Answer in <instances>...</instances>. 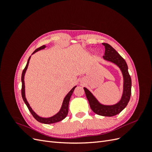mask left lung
Returning a JSON list of instances; mask_svg holds the SVG:
<instances>
[{"label":"left lung","mask_w":152,"mask_h":152,"mask_svg":"<svg viewBox=\"0 0 152 152\" xmlns=\"http://www.w3.org/2000/svg\"><path fill=\"white\" fill-rule=\"evenodd\" d=\"M104 45L105 52L103 58L105 60L111 61L117 65L122 72L124 77V91L120 102L114 105H103L100 104L91 92L84 87L86 97L89 101L90 107L93 111L104 117H112L121 113L126 107L131 94V78L128 72L127 65L124 59L115 49L107 43H103Z\"/></svg>","instance_id":"1"}]
</instances>
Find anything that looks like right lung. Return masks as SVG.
I'll use <instances>...</instances> for the list:
<instances>
[{"instance_id": "1", "label": "right lung", "mask_w": 152, "mask_h": 152, "mask_svg": "<svg viewBox=\"0 0 152 152\" xmlns=\"http://www.w3.org/2000/svg\"><path fill=\"white\" fill-rule=\"evenodd\" d=\"M45 48V45H42V46H41L39 48H37V49L35 50V51L32 53V54H34L35 53H36L37 51H38L39 50L41 49H43ZM30 57H29L28 59V61H27L26 63V65L25 66V68H24L23 71L22 72V75H21V82H22V87H21V96H22V98L23 99L25 103L26 104V107H28L29 111L30 112V113H31L33 117L36 119L37 121L41 123H43V124H53V123H56L58 122L61 121L62 120H63L64 118H65L66 115H68V104H69V102H70V99L71 98V96L73 93V91H74L75 88L76 87V86L73 87V88L72 89V90L69 92V93L67 94V95L66 96V97L63 100V102L62 104V107L61 110H59V112L55 115L51 117H49V118H42V117H40L39 116H38L37 115L33 110H32L31 108L30 107V105L27 102V100L25 98V82H24V77H25V72L26 71V69L28 68V63H29V61H30Z\"/></svg>"}]
</instances>
